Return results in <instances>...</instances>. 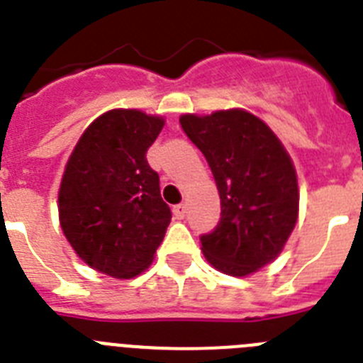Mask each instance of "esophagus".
Wrapping results in <instances>:
<instances>
[{"mask_svg":"<svg viewBox=\"0 0 363 363\" xmlns=\"http://www.w3.org/2000/svg\"><path fill=\"white\" fill-rule=\"evenodd\" d=\"M172 213H174L176 220H184L185 214H187V205L185 203H178L172 207Z\"/></svg>","mask_w":363,"mask_h":363,"instance_id":"obj_1","label":"esophagus"}]
</instances>
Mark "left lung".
<instances>
[{
    "label": "left lung",
    "instance_id": "8db88e82",
    "mask_svg": "<svg viewBox=\"0 0 363 363\" xmlns=\"http://www.w3.org/2000/svg\"><path fill=\"white\" fill-rule=\"evenodd\" d=\"M209 163L221 218L201 236V251L218 271L247 277L271 264L298 220L296 171L278 136L243 108L179 118Z\"/></svg>",
    "mask_w": 363,
    "mask_h": 363
}]
</instances>
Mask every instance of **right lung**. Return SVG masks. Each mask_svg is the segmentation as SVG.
<instances>
[{
  "instance_id": "add662e5",
  "label": "right lung",
  "mask_w": 363,
  "mask_h": 363,
  "mask_svg": "<svg viewBox=\"0 0 363 363\" xmlns=\"http://www.w3.org/2000/svg\"><path fill=\"white\" fill-rule=\"evenodd\" d=\"M165 120L136 108L96 118L65 165L57 211L63 234L89 267L112 278L145 271L171 223L147 150Z\"/></svg>"
}]
</instances>
